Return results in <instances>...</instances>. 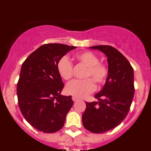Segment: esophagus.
Segmentation results:
<instances>
[{
  "mask_svg": "<svg viewBox=\"0 0 151 151\" xmlns=\"http://www.w3.org/2000/svg\"><path fill=\"white\" fill-rule=\"evenodd\" d=\"M73 101H78V98H77V97H73Z\"/></svg>",
  "mask_w": 151,
  "mask_h": 151,
  "instance_id": "esophagus-1",
  "label": "esophagus"
}]
</instances>
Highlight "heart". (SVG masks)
<instances>
[{
	"instance_id": "b5f03b06",
	"label": "heart",
	"mask_w": 151,
	"mask_h": 151,
	"mask_svg": "<svg viewBox=\"0 0 151 151\" xmlns=\"http://www.w3.org/2000/svg\"><path fill=\"white\" fill-rule=\"evenodd\" d=\"M75 59L87 66L84 77L88 78L73 80L66 85L65 91L69 95L82 98L94 91L95 89L94 82L98 85L106 82L109 76V67L104 63L99 62V57L97 54L88 50L76 54L75 55ZM57 69L63 79L69 80L73 76V63L66 56L62 57L58 60Z\"/></svg>"
}]
</instances>
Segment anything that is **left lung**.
Masks as SVG:
<instances>
[{"mask_svg":"<svg viewBox=\"0 0 151 151\" xmlns=\"http://www.w3.org/2000/svg\"><path fill=\"white\" fill-rule=\"evenodd\" d=\"M107 57L109 76L102 90L94 95L98 102H85L84 127L93 133H104L116 127L126 117L134 94V70L120 52L110 45L91 47Z\"/></svg>","mask_w":151,"mask_h":151,"instance_id":"obj_1","label":"left lung"}]
</instances>
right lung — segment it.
Listing matches in <instances>:
<instances>
[{
	"label": "right lung",
	"instance_id": "right-lung-1",
	"mask_svg": "<svg viewBox=\"0 0 151 151\" xmlns=\"http://www.w3.org/2000/svg\"><path fill=\"white\" fill-rule=\"evenodd\" d=\"M76 48L63 44H45L23 62L17 83L19 107L32 126L45 133L60 130L73 105L71 96H63L64 87L57 63Z\"/></svg>",
	"mask_w": 151,
	"mask_h": 151
}]
</instances>
